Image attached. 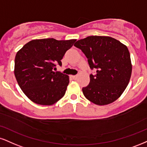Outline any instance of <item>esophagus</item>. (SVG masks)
I'll return each mask as SVG.
<instances>
[{"mask_svg": "<svg viewBox=\"0 0 147 147\" xmlns=\"http://www.w3.org/2000/svg\"><path fill=\"white\" fill-rule=\"evenodd\" d=\"M72 78L73 79H75V80H76V79H77V78H78V76H77V75L72 76Z\"/></svg>", "mask_w": 147, "mask_h": 147, "instance_id": "34e87169", "label": "esophagus"}]
</instances>
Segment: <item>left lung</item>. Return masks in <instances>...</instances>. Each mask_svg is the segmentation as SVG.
<instances>
[{"label":"left lung","instance_id":"obj_1","mask_svg":"<svg viewBox=\"0 0 147 147\" xmlns=\"http://www.w3.org/2000/svg\"><path fill=\"white\" fill-rule=\"evenodd\" d=\"M88 58L96 75H90V81L82 88L85 97L98 105L117 100L126 89L132 71L130 53L125 45L109 36H88L74 45Z\"/></svg>","mask_w":147,"mask_h":147}]
</instances>
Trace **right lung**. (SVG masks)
I'll list each match as a JSON object with an SVG mask.
<instances>
[{"mask_svg":"<svg viewBox=\"0 0 147 147\" xmlns=\"http://www.w3.org/2000/svg\"><path fill=\"white\" fill-rule=\"evenodd\" d=\"M76 40H33L18 51L14 75L21 90L31 101L51 105L64 96L69 77L53 69L57 63L61 66V60Z\"/></svg>","mask_w":147,"mask_h":147,"instance_id":"1","label":"right lung"}]
</instances>
